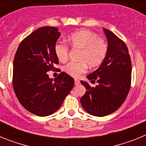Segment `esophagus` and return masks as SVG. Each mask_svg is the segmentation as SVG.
Here are the masks:
<instances>
[{"label": "esophagus", "mask_w": 146, "mask_h": 146, "mask_svg": "<svg viewBox=\"0 0 146 146\" xmlns=\"http://www.w3.org/2000/svg\"><path fill=\"white\" fill-rule=\"evenodd\" d=\"M74 83H75L76 86H77V85L79 84V83H80V80H79L74 79Z\"/></svg>", "instance_id": "esophagus-1"}]
</instances>
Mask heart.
Masks as SVG:
<instances>
[{
	"label": "heart",
	"instance_id": "b5f03b06",
	"mask_svg": "<svg viewBox=\"0 0 146 146\" xmlns=\"http://www.w3.org/2000/svg\"><path fill=\"white\" fill-rule=\"evenodd\" d=\"M67 41L72 47L80 49L79 62H69L64 66L66 73L72 77H78L84 73L87 64L96 67L105 58L108 52V44L96 33L88 30H80L67 37ZM55 53L60 61L64 62L68 58L69 49L64 43L59 42L55 46Z\"/></svg>",
	"mask_w": 146,
	"mask_h": 146
}]
</instances>
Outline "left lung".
Instances as JSON below:
<instances>
[{
    "instance_id": "left-lung-1",
    "label": "left lung",
    "mask_w": 146,
    "mask_h": 146,
    "mask_svg": "<svg viewBox=\"0 0 146 146\" xmlns=\"http://www.w3.org/2000/svg\"><path fill=\"white\" fill-rule=\"evenodd\" d=\"M103 30L108 43L106 57L96 71L87 76L98 85L91 87L87 82L80 81L86 89L80 99L82 108L98 117L116 111L124 102L131 85V58L126 45L110 31Z\"/></svg>"
}]
</instances>
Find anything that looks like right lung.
I'll return each instance as SVG.
<instances>
[{"mask_svg":"<svg viewBox=\"0 0 146 146\" xmlns=\"http://www.w3.org/2000/svg\"><path fill=\"white\" fill-rule=\"evenodd\" d=\"M60 36L55 27L38 28L20 44L15 54L14 90L20 104L38 116L57 111L74 84V79L65 72L55 79L47 73L58 64L55 46Z\"/></svg>","mask_w":146,"mask_h":146,"instance_id":"1","label":"right lung"}]
</instances>
